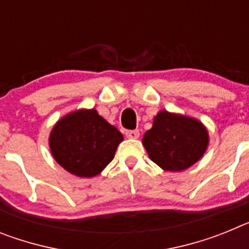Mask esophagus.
Returning a JSON list of instances; mask_svg holds the SVG:
<instances>
[{
  "label": "esophagus",
  "instance_id": "34e87169",
  "mask_svg": "<svg viewBox=\"0 0 249 249\" xmlns=\"http://www.w3.org/2000/svg\"><path fill=\"white\" fill-rule=\"evenodd\" d=\"M126 136L131 140H136L140 137V131L138 129H131V131H126Z\"/></svg>",
  "mask_w": 249,
  "mask_h": 249
}]
</instances>
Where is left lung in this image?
Listing matches in <instances>:
<instances>
[{"label":"left lung","mask_w":249,"mask_h":249,"mask_svg":"<svg viewBox=\"0 0 249 249\" xmlns=\"http://www.w3.org/2000/svg\"><path fill=\"white\" fill-rule=\"evenodd\" d=\"M208 142V132L202 122L167 111L158 112L142 140L149 158L171 172H181L198 162Z\"/></svg>","instance_id":"8db88e82"}]
</instances>
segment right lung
<instances>
[{"label": "right lung", "instance_id": "1", "mask_svg": "<svg viewBox=\"0 0 249 249\" xmlns=\"http://www.w3.org/2000/svg\"><path fill=\"white\" fill-rule=\"evenodd\" d=\"M122 141V133L96 109H78L54 124L50 148L57 163L67 172L89 178L100 175L113 160Z\"/></svg>", "mask_w": 249, "mask_h": 249}]
</instances>
